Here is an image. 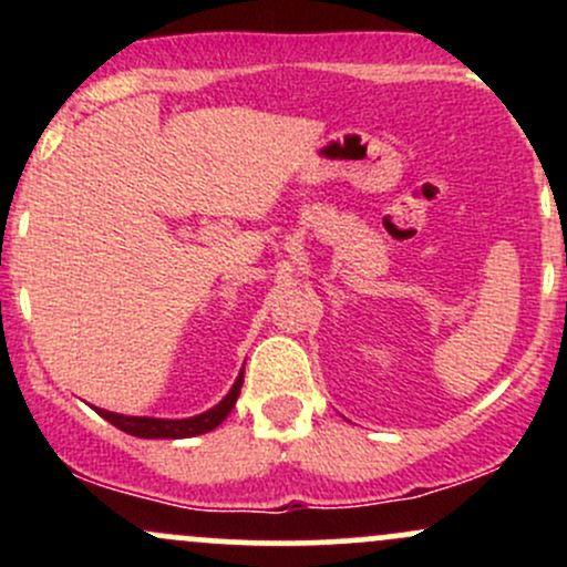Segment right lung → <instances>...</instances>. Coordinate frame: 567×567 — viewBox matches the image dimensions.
Segmentation results:
<instances>
[{
	"label": "right lung",
	"instance_id": "right-lung-1",
	"mask_svg": "<svg viewBox=\"0 0 567 567\" xmlns=\"http://www.w3.org/2000/svg\"><path fill=\"white\" fill-rule=\"evenodd\" d=\"M245 381V368L239 370L237 381H234L231 392L218 402L216 408L205 410V413L192 415V419H148V415H122V413H112V410L95 408L109 424H114L122 432L133 434V437H143V440H184V437H197V434L213 432L218 424H224L226 415L231 413L234 402H237L239 389H243Z\"/></svg>",
	"mask_w": 567,
	"mask_h": 567
}]
</instances>
